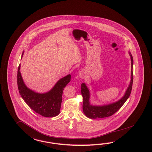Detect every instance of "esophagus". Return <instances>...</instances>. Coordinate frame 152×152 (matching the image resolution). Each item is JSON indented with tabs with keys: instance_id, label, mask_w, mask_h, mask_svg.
<instances>
[{
	"instance_id": "34e87169",
	"label": "esophagus",
	"mask_w": 152,
	"mask_h": 152,
	"mask_svg": "<svg viewBox=\"0 0 152 152\" xmlns=\"http://www.w3.org/2000/svg\"><path fill=\"white\" fill-rule=\"evenodd\" d=\"M80 77L81 78H83V74H80Z\"/></svg>"
}]
</instances>
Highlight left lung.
<instances>
[{"label": "left lung", "mask_w": 152, "mask_h": 152, "mask_svg": "<svg viewBox=\"0 0 152 152\" xmlns=\"http://www.w3.org/2000/svg\"><path fill=\"white\" fill-rule=\"evenodd\" d=\"M131 61H132V72H131V81L130 83L127 88L124 96L121 99L115 103H111L108 105L102 106H96L91 105L89 102V91L86 85L84 83L81 84V93L83 98V111L85 115L90 118H107L112 116L115 113L123 106V104L126 102L132 92L133 82V73H132V66H133V58L130 53H129Z\"/></svg>", "instance_id": "8db88e82"}]
</instances>
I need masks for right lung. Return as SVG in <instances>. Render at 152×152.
Masks as SVG:
<instances>
[{"mask_svg":"<svg viewBox=\"0 0 152 152\" xmlns=\"http://www.w3.org/2000/svg\"><path fill=\"white\" fill-rule=\"evenodd\" d=\"M23 55V53L22 56ZM20 64L17 73V85L20 94L26 103L32 110L44 117L53 118L58 115L60 111L63 90L70 82L71 75L69 74L60 79L48 93L40 94L34 92L26 86L20 75Z\"/></svg>","mask_w":152,"mask_h":152,"instance_id":"right-lung-1","label":"right lung"}]
</instances>
